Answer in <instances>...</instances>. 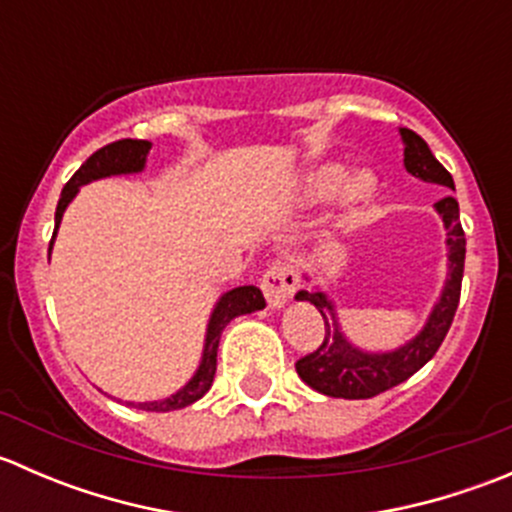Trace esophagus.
Returning a JSON list of instances; mask_svg holds the SVG:
<instances>
[{
    "label": "esophagus",
    "mask_w": 512,
    "mask_h": 512,
    "mask_svg": "<svg viewBox=\"0 0 512 512\" xmlns=\"http://www.w3.org/2000/svg\"><path fill=\"white\" fill-rule=\"evenodd\" d=\"M299 285V277L297 272L292 270V267L287 265H272L270 270L262 275V292H265L267 297V304H270V309H282L285 304L292 299L294 289Z\"/></svg>",
    "instance_id": "esophagus-1"
}]
</instances>
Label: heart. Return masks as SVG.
Masks as SVG:
<instances>
[{"mask_svg":"<svg viewBox=\"0 0 512 512\" xmlns=\"http://www.w3.org/2000/svg\"><path fill=\"white\" fill-rule=\"evenodd\" d=\"M337 193V218L334 230L347 232L359 225L381 198V180L374 170L356 168L349 173L342 163H324L309 170L297 190V200L302 205H317Z\"/></svg>","mask_w":512,"mask_h":512,"instance_id":"1","label":"heart"}]
</instances>
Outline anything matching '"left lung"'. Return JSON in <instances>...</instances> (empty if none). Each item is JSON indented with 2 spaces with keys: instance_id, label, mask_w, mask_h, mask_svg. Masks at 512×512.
I'll list each match as a JSON object with an SVG mask.
<instances>
[{
  "instance_id": "1",
  "label": "left lung",
  "mask_w": 512,
  "mask_h": 512,
  "mask_svg": "<svg viewBox=\"0 0 512 512\" xmlns=\"http://www.w3.org/2000/svg\"><path fill=\"white\" fill-rule=\"evenodd\" d=\"M399 136L401 143H404V168L414 178L456 190L451 173L438 163L428 143L418 133L409 131V128H399ZM433 208H436L438 218L443 220V230H446V282H443L441 294H438L436 304L428 312L423 327L418 329L416 337H411L401 347L381 352V349H364L354 344L344 334L337 304L322 287L314 285L299 289L294 294L297 302H309L324 319V339L319 349L294 364L299 379L312 386L314 391L324 396H334V399H371V396L381 394V391L414 376L438 352L448 329H451L453 314H456L458 299H461L466 235H463L461 220H458L456 200L443 198ZM304 280L309 282L312 277L304 275Z\"/></svg>"
}]
</instances>
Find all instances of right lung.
Listing matches in <instances>:
<instances>
[{"label": "right lung", "mask_w": 512, "mask_h": 512, "mask_svg": "<svg viewBox=\"0 0 512 512\" xmlns=\"http://www.w3.org/2000/svg\"><path fill=\"white\" fill-rule=\"evenodd\" d=\"M151 146H153L151 141H133V138H123V141L108 143V146H103L101 151H96L94 156L86 160V163L71 175V180L64 185V190H61L59 205H56L54 237H51L49 257H51V247H54V240H56V230H59L61 225V218H64L71 200L79 195V190L84 188V185L94 183V180L111 178V175L143 173V170H146V160H148V153H151ZM257 309H265V297H262L260 287L245 285V287L227 289L225 294H220L213 312H210L208 329H205L203 354H200V364L198 369L193 371V376H190V379L185 381L175 394L165 396V399L138 401V404L136 401H126V404L133 406V409L158 411V414H163V411L185 409V406L203 399V396L208 394L210 386H213L215 369H218L220 334H223V329L232 322V319L242 317V314H252L257 312Z\"/></svg>", "instance_id": "right-lung-1"}]
</instances>
